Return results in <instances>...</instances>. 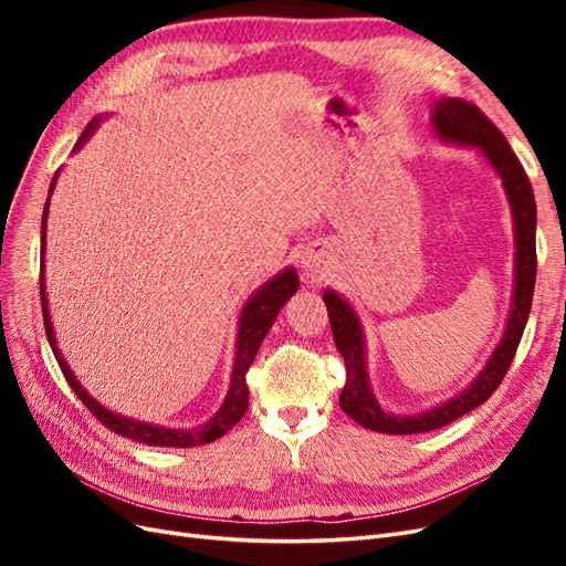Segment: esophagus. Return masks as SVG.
I'll use <instances>...</instances> for the list:
<instances>
[{
    "mask_svg": "<svg viewBox=\"0 0 566 566\" xmlns=\"http://www.w3.org/2000/svg\"><path fill=\"white\" fill-rule=\"evenodd\" d=\"M302 269L310 271L312 276H314V273L321 271V256H318L314 250H306V252L302 254Z\"/></svg>",
    "mask_w": 566,
    "mask_h": 566,
    "instance_id": "1",
    "label": "esophagus"
}]
</instances>
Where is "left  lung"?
I'll return each mask as SVG.
<instances>
[{
  "label": "left lung",
  "mask_w": 566,
  "mask_h": 566,
  "mask_svg": "<svg viewBox=\"0 0 566 566\" xmlns=\"http://www.w3.org/2000/svg\"><path fill=\"white\" fill-rule=\"evenodd\" d=\"M432 127L443 144L476 148L493 167V172L501 177L512 210V227H515V293H512L505 333L476 378L449 401L422 410V413L399 416L385 410L370 389L361 321L347 300H342L335 290H325L323 302L328 306L333 339L347 368L339 406L366 430L382 434H420L439 430L482 406L499 389L512 358H515L536 285V200L524 167L512 153L505 136L482 111L462 98H439L432 106Z\"/></svg>",
  "instance_id": "left-lung-1"
}]
</instances>
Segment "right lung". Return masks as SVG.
<instances>
[{
    "label": "right lung",
    "instance_id": "add662e5",
    "mask_svg": "<svg viewBox=\"0 0 566 566\" xmlns=\"http://www.w3.org/2000/svg\"><path fill=\"white\" fill-rule=\"evenodd\" d=\"M101 123V117H94L92 123L87 125V129L82 132L80 142L75 144V150H80L84 146V142L96 132ZM59 179V172L51 179L49 186V196H46V205H44V214H42V273H40V295H42V314H44V331L49 337L51 352H54L56 361L65 375L67 385L77 394V399L87 406L92 413L96 416L98 422H104L111 432L134 439L139 443H146V447H167V449H191V447H200V443H210L219 437H224L231 427L245 416L248 410V385H245V373L250 368V364L254 361L256 349L264 342L269 328L276 321L281 306L297 293L300 287V279L297 271L293 266L283 269L281 273H276L271 281H266L256 293L245 302L243 312H241V323H238V342H235V361H233V373H231V385L227 391V399L221 403V408L217 413L200 427H193V430H169V427H160L153 422H142L134 420L127 416H117L113 410H108L106 406H101L92 394L84 389L75 373L71 370V366L65 364V358L59 352L56 345V335L54 328H51V318H49V306H46V290H44V241H46V214H49V200H51V191H54Z\"/></svg>",
    "mask_w": 566,
    "mask_h": 566
}]
</instances>
